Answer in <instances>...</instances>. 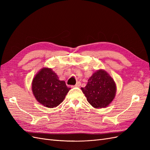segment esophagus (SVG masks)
<instances>
[{
	"mask_svg": "<svg viewBox=\"0 0 150 150\" xmlns=\"http://www.w3.org/2000/svg\"><path fill=\"white\" fill-rule=\"evenodd\" d=\"M80 86H81V83L80 82H77V83L74 85V86H76V87H79Z\"/></svg>",
	"mask_w": 150,
	"mask_h": 150,
	"instance_id": "obj_1",
	"label": "esophagus"
}]
</instances>
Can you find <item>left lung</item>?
Listing matches in <instances>:
<instances>
[{
  "instance_id": "8db88e82",
  "label": "left lung",
  "mask_w": 150,
  "mask_h": 150,
  "mask_svg": "<svg viewBox=\"0 0 150 150\" xmlns=\"http://www.w3.org/2000/svg\"><path fill=\"white\" fill-rule=\"evenodd\" d=\"M88 103L95 108L108 106L113 100L116 87L114 80L106 71L99 70L88 79L86 87L81 88Z\"/></svg>"
}]
</instances>
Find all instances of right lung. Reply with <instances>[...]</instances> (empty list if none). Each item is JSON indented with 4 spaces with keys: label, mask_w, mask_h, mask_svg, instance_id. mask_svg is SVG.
Masks as SVG:
<instances>
[{
    "label": "right lung",
    "mask_w": 150,
    "mask_h": 150,
    "mask_svg": "<svg viewBox=\"0 0 150 150\" xmlns=\"http://www.w3.org/2000/svg\"><path fill=\"white\" fill-rule=\"evenodd\" d=\"M70 89L65 81L59 80L55 72L47 67L43 68L36 74L32 84V89L36 99L49 108L60 104Z\"/></svg>",
    "instance_id": "obj_1"
}]
</instances>
